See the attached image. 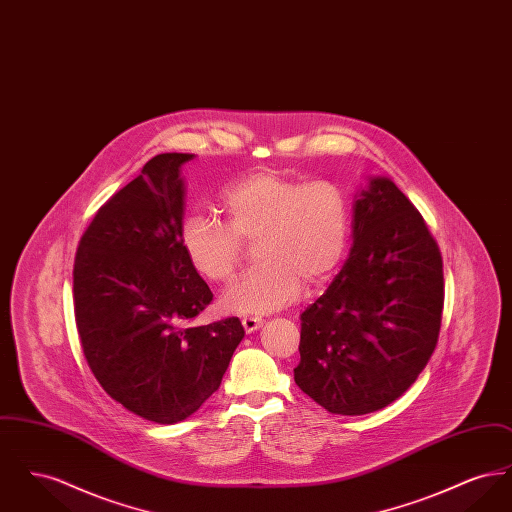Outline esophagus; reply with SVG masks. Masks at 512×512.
Wrapping results in <instances>:
<instances>
[{
	"label": "esophagus",
	"instance_id": "esophagus-1",
	"mask_svg": "<svg viewBox=\"0 0 512 512\" xmlns=\"http://www.w3.org/2000/svg\"><path fill=\"white\" fill-rule=\"evenodd\" d=\"M242 324H244V330L247 334L255 332L257 328L263 326V318L261 317H244L242 318Z\"/></svg>",
	"mask_w": 512,
	"mask_h": 512
}]
</instances>
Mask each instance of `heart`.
Masks as SVG:
<instances>
[{
    "instance_id": "obj_1",
    "label": "heart",
    "mask_w": 512,
    "mask_h": 512,
    "mask_svg": "<svg viewBox=\"0 0 512 512\" xmlns=\"http://www.w3.org/2000/svg\"><path fill=\"white\" fill-rule=\"evenodd\" d=\"M220 207L226 222L190 217L182 222L180 244L203 280L226 284L244 257V244L255 242L261 263L222 295V307L230 313L263 315L288 307L303 284H324L345 255L351 203L334 180L301 182L259 169L232 182Z\"/></svg>"
}]
</instances>
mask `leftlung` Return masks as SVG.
Returning <instances> with one entry per match:
<instances>
[{"instance_id": "1", "label": "left lung", "mask_w": 512, "mask_h": 512, "mask_svg": "<svg viewBox=\"0 0 512 512\" xmlns=\"http://www.w3.org/2000/svg\"><path fill=\"white\" fill-rule=\"evenodd\" d=\"M443 261L418 209L388 178L353 205L349 259L301 315L295 384L328 413H374L411 388L438 345Z\"/></svg>"}]
</instances>
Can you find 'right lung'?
<instances>
[{"instance_id":"add662e5","label":"right lung","mask_w":512,"mask_h":512,"mask_svg":"<svg viewBox=\"0 0 512 512\" xmlns=\"http://www.w3.org/2000/svg\"><path fill=\"white\" fill-rule=\"evenodd\" d=\"M192 153H161L99 207L76 249L74 318L86 363L124 409L157 424L195 413L244 338L240 318L190 324L213 292L188 263L180 228Z\"/></svg>"}]
</instances>
